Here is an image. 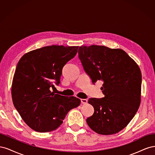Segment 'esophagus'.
Masks as SVG:
<instances>
[{
	"label": "esophagus",
	"mask_w": 155,
	"mask_h": 155,
	"mask_svg": "<svg viewBox=\"0 0 155 155\" xmlns=\"http://www.w3.org/2000/svg\"><path fill=\"white\" fill-rule=\"evenodd\" d=\"M81 102L82 104H87L88 100L87 99H81Z\"/></svg>",
	"instance_id": "34e87169"
}]
</instances>
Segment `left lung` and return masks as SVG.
I'll return each instance as SVG.
<instances>
[{
    "label": "left lung",
    "mask_w": 155,
    "mask_h": 155,
    "mask_svg": "<svg viewBox=\"0 0 155 155\" xmlns=\"http://www.w3.org/2000/svg\"><path fill=\"white\" fill-rule=\"evenodd\" d=\"M78 54L92 83L104 81L105 97L88 100L94 112L87 119L88 125L100 134L118 133L133 118L141 102L138 65L123 50L105 46H81Z\"/></svg>",
    "instance_id": "left-lung-1"
}]
</instances>
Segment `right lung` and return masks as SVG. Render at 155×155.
I'll return each instance as SVG.
<instances>
[{
	"instance_id": "right-lung-1",
	"label": "right lung",
	"mask_w": 155,
	"mask_h": 155,
	"mask_svg": "<svg viewBox=\"0 0 155 155\" xmlns=\"http://www.w3.org/2000/svg\"><path fill=\"white\" fill-rule=\"evenodd\" d=\"M79 46L51 45L25 54L18 61L12 85L13 105L30 127L39 133L57 129L68 112L81 100L74 96L54 94V81L58 85L62 69L75 57Z\"/></svg>"
}]
</instances>
